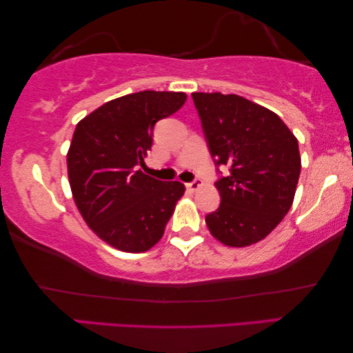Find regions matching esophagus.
I'll return each mask as SVG.
<instances>
[{
	"instance_id": "esophagus-1",
	"label": "esophagus",
	"mask_w": 353,
	"mask_h": 353,
	"mask_svg": "<svg viewBox=\"0 0 353 353\" xmlns=\"http://www.w3.org/2000/svg\"><path fill=\"white\" fill-rule=\"evenodd\" d=\"M186 186H188V189H190V190H197V189L201 186V180H200V178H195V180L188 183Z\"/></svg>"
}]
</instances>
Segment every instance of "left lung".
<instances>
[{
  "label": "left lung",
  "instance_id": "8db88e82",
  "mask_svg": "<svg viewBox=\"0 0 353 353\" xmlns=\"http://www.w3.org/2000/svg\"><path fill=\"white\" fill-rule=\"evenodd\" d=\"M219 178L221 205L205 217L225 245L265 238L292 205L300 175L299 143L279 115L239 95L192 94ZM229 167L228 177L218 170Z\"/></svg>",
  "mask_w": 353,
  "mask_h": 353
}]
</instances>
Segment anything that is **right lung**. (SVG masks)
Instances as JSON below:
<instances>
[{
    "label": "right lung",
    "mask_w": 353,
    "mask_h": 353,
    "mask_svg": "<svg viewBox=\"0 0 353 353\" xmlns=\"http://www.w3.org/2000/svg\"><path fill=\"white\" fill-rule=\"evenodd\" d=\"M184 101L183 92H136L95 109L73 132L67 169L74 203L98 238L119 250L152 248L184 194L181 183L137 170L152 150L156 122Z\"/></svg>",
    "instance_id": "right-lung-1"
}]
</instances>
